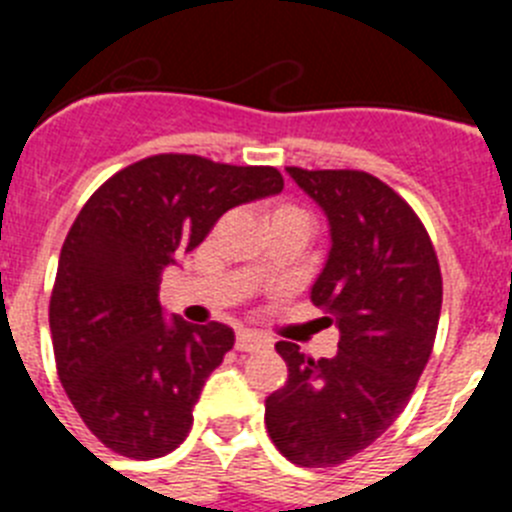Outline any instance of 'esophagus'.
Listing matches in <instances>:
<instances>
[{"label": "esophagus", "instance_id": "esophagus-1", "mask_svg": "<svg viewBox=\"0 0 512 512\" xmlns=\"http://www.w3.org/2000/svg\"><path fill=\"white\" fill-rule=\"evenodd\" d=\"M271 338L264 333H256V330H238L235 336V348L238 351H261V348H269Z\"/></svg>", "mask_w": 512, "mask_h": 512}]
</instances>
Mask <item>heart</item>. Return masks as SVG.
<instances>
[{"label": "heart", "instance_id": "heart-1", "mask_svg": "<svg viewBox=\"0 0 512 512\" xmlns=\"http://www.w3.org/2000/svg\"><path fill=\"white\" fill-rule=\"evenodd\" d=\"M284 217H307V215L297 205H289V202H277V205H271L269 210H266L264 220L266 223H274V220H284Z\"/></svg>", "mask_w": 512, "mask_h": 512}]
</instances>
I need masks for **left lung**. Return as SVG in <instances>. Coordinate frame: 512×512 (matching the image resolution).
<instances>
[{
  "label": "left lung",
  "instance_id": "1",
  "mask_svg": "<svg viewBox=\"0 0 512 512\" xmlns=\"http://www.w3.org/2000/svg\"><path fill=\"white\" fill-rule=\"evenodd\" d=\"M287 171L328 217L330 253L310 300L341 341L333 359L318 361L297 343H277L289 379L266 397V431L297 467H336L408 405L436 341L441 266L420 217L382 179L356 169Z\"/></svg>",
  "mask_w": 512,
  "mask_h": 512
}]
</instances>
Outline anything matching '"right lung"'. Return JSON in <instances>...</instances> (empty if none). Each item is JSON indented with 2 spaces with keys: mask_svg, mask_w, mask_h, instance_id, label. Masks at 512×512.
I'll use <instances>...</instances> for the list:
<instances>
[{
  "mask_svg": "<svg viewBox=\"0 0 512 512\" xmlns=\"http://www.w3.org/2000/svg\"><path fill=\"white\" fill-rule=\"evenodd\" d=\"M282 189L274 166L158 153L117 171L81 207L48 318L58 379L107 449L156 459L187 438L205 379L235 336L223 323H166L161 271L200 246L230 207Z\"/></svg>",
  "mask_w": 512,
  "mask_h": 512,
  "instance_id": "1",
  "label": "right lung"
}]
</instances>
